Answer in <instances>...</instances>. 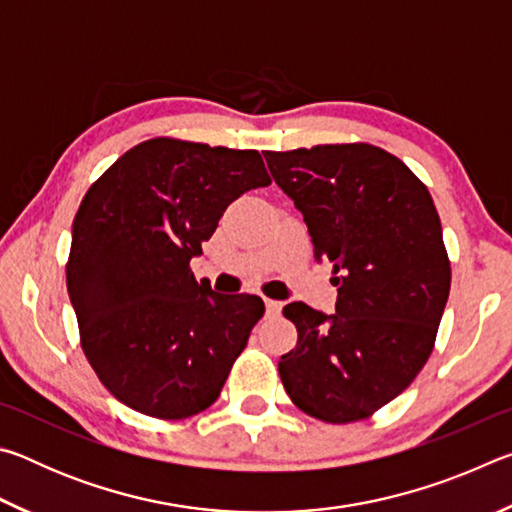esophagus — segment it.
<instances>
[{"mask_svg": "<svg viewBox=\"0 0 512 512\" xmlns=\"http://www.w3.org/2000/svg\"><path fill=\"white\" fill-rule=\"evenodd\" d=\"M280 311H282V302L266 300V314L268 316H280Z\"/></svg>", "mask_w": 512, "mask_h": 512, "instance_id": "obj_1", "label": "esophagus"}]
</instances>
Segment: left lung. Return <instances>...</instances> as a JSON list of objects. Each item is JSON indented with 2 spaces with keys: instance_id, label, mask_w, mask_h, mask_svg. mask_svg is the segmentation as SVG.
I'll use <instances>...</instances> for the list:
<instances>
[{
  "instance_id": "obj_1",
  "label": "left lung",
  "mask_w": 512,
  "mask_h": 512,
  "mask_svg": "<svg viewBox=\"0 0 512 512\" xmlns=\"http://www.w3.org/2000/svg\"><path fill=\"white\" fill-rule=\"evenodd\" d=\"M264 158L339 287L332 316L305 302L282 309L298 329L282 384L311 418L366 420L409 388L436 343L452 284L436 205L400 158L366 142Z\"/></svg>"
}]
</instances>
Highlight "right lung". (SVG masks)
Wrapping results in <instances>:
<instances>
[{"label": "right lung", "mask_w": 512, "mask_h": 512, "mask_svg": "<svg viewBox=\"0 0 512 512\" xmlns=\"http://www.w3.org/2000/svg\"><path fill=\"white\" fill-rule=\"evenodd\" d=\"M266 185L253 149L153 137L83 196L67 293L85 357L119 402L160 420L192 418L216 402L264 302L214 293L189 262L225 207Z\"/></svg>", "instance_id": "right-lung-1"}]
</instances>
